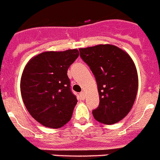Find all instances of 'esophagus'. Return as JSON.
Returning a JSON list of instances; mask_svg holds the SVG:
<instances>
[{"label":"esophagus","instance_id":"obj_1","mask_svg":"<svg viewBox=\"0 0 160 160\" xmlns=\"http://www.w3.org/2000/svg\"><path fill=\"white\" fill-rule=\"evenodd\" d=\"M79 95H80V97H81V99H85V98H86V95H85V93H84V92H81V93L79 94Z\"/></svg>","mask_w":160,"mask_h":160}]
</instances>
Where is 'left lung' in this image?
Wrapping results in <instances>:
<instances>
[{
    "label": "left lung",
    "instance_id": "obj_1",
    "mask_svg": "<svg viewBox=\"0 0 160 160\" xmlns=\"http://www.w3.org/2000/svg\"><path fill=\"white\" fill-rule=\"evenodd\" d=\"M79 52L97 82L99 104L92 111L95 119L105 125L118 122L129 112L137 95L138 79L133 60L110 44L80 48Z\"/></svg>",
    "mask_w": 160,
    "mask_h": 160
}]
</instances>
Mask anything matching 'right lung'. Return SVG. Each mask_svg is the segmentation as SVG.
<instances>
[{
    "mask_svg": "<svg viewBox=\"0 0 160 160\" xmlns=\"http://www.w3.org/2000/svg\"><path fill=\"white\" fill-rule=\"evenodd\" d=\"M79 56L77 49L45 52L29 61L21 78L27 111L43 126L58 129L70 121L78 100L67 71Z\"/></svg>",
    "mask_w": 160,
    "mask_h": 160,
    "instance_id": "right-lung-1",
    "label": "right lung"
}]
</instances>
